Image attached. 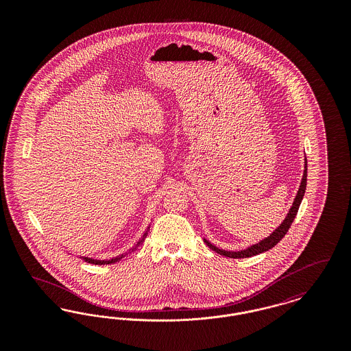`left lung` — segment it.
<instances>
[{"label": "left lung", "mask_w": 351, "mask_h": 351, "mask_svg": "<svg viewBox=\"0 0 351 351\" xmlns=\"http://www.w3.org/2000/svg\"><path fill=\"white\" fill-rule=\"evenodd\" d=\"M306 169H308V166H306V159H305V166H304V173H302V179H301L300 188H299V191H298V195H296V197H295V200H293V204H292V206H291V209H289L287 217L284 218L283 222H282L272 233L269 234L267 238H265V239H262L261 242H258V243L252 245L250 247L241 251H228L218 249V247H216L215 245H212V243H210L208 239H205V238H204V242H205L212 250L218 252L219 255H223V256H228V258H234V259H237V258H249V256H254V255H258V254H261V252H265V251L272 249L275 245H278V243L282 241V238L287 234L288 229L291 228L293 219H295L296 215H298V210H299V208H300L301 200H302V197H304L305 188H306Z\"/></svg>", "instance_id": "left-lung-1"}]
</instances>
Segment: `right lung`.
Instances as JSON below:
<instances>
[{
	"instance_id": "add662e5",
	"label": "right lung",
	"mask_w": 351,
	"mask_h": 351,
	"mask_svg": "<svg viewBox=\"0 0 351 351\" xmlns=\"http://www.w3.org/2000/svg\"><path fill=\"white\" fill-rule=\"evenodd\" d=\"M150 230V226L147 228V230L145 232V234H143V237L136 242V245L134 246V247H132L130 250L128 251V252H125V254H121L119 256H116V258H112V259H109V261H100V259H93V258H88V256H82V259L83 261H85V262H88V263H92V265H110V263H114V262H118V261H121L125 255H128V254H130V252H133L143 241H145V238H146V235H147V232Z\"/></svg>"
}]
</instances>
